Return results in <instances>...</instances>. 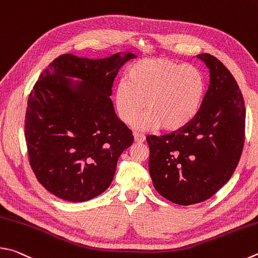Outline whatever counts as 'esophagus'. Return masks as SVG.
<instances>
[{
    "label": "esophagus",
    "instance_id": "1",
    "mask_svg": "<svg viewBox=\"0 0 258 258\" xmlns=\"http://www.w3.org/2000/svg\"><path fill=\"white\" fill-rule=\"evenodd\" d=\"M134 140H135V142H138V143H142V142H144V141H145V137H144L143 134L135 133V134H134Z\"/></svg>",
    "mask_w": 258,
    "mask_h": 258
}]
</instances>
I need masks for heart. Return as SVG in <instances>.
<instances>
[{"instance_id": "obj_1", "label": "heart", "mask_w": 258, "mask_h": 258, "mask_svg": "<svg viewBox=\"0 0 258 258\" xmlns=\"http://www.w3.org/2000/svg\"><path fill=\"white\" fill-rule=\"evenodd\" d=\"M207 81L204 73L193 64L169 58H150L131 65L125 80L115 90V106L121 121L138 130L150 131L161 126L178 131L193 120L202 107Z\"/></svg>"}]
</instances>
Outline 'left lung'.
Listing matches in <instances>:
<instances>
[{
  "label": "left lung",
  "mask_w": 258,
  "mask_h": 258,
  "mask_svg": "<svg viewBox=\"0 0 258 258\" xmlns=\"http://www.w3.org/2000/svg\"><path fill=\"white\" fill-rule=\"evenodd\" d=\"M198 57L210 70L199 114L180 130L147 137L154 188L179 205L203 202L217 193L235 171L245 142V101L237 81L217 57Z\"/></svg>",
  "instance_id": "1"
}]
</instances>
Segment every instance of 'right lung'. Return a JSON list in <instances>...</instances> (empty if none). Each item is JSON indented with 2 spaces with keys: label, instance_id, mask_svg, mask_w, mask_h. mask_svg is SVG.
Wrapping results in <instances>:
<instances>
[{
  "label": "right lung",
  "instance_id": "obj_1",
  "mask_svg": "<svg viewBox=\"0 0 258 258\" xmlns=\"http://www.w3.org/2000/svg\"><path fill=\"white\" fill-rule=\"evenodd\" d=\"M135 57L60 55L32 88L25 120L28 156L37 179L57 198L84 202L109 187L117 160L133 143L109 96L121 65Z\"/></svg>",
  "mask_w": 258,
  "mask_h": 258
}]
</instances>
